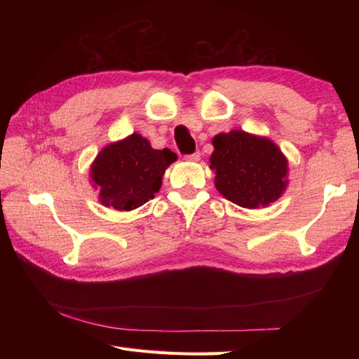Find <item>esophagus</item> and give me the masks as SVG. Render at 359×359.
I'll return each instance as SVG.
<instances>
[{"label":"esophagus","mask_w":359,"mask_h":359,"mask_svg":"<svg viewBox=\"0 0 359 359\" xmlns=\"http://www.w3.org/2000/svg\"><path fill=\"white\" fill-rule=\"evenodd\" d=\"M185 160H188V162H199V160H201V152L197 151V152H194V154L185 156Z\"/></svg>","instance_id":"1"}]
</instances>
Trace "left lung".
<instances>
[{"label":"left lung","mask_w":359,"mask_h":359,"mask_svg":"<svg viewBox=\"0 0 359 359\" xmlns=\"http://www.w3.org/2000/svg\"><path fill=\"white\" fill-rule=\"evenodd\" d=\"M215 187L242 208H265L288 187V160L269 137L231 129L212 139Z\"/></svg>","instance_id":"1"}]
</instances>
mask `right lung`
Listing matches in <instances>:
<instances>
[{
    "label": "right lung",
    "instance_id": "right-lung-1",
    "mask_svg": "<svg viewBox=\"0 0 359 359\" xmlns=\"http://www.w3.org/2000/svg\"><path fill=\"white\" fill-rule=\"evenodd\" d=\"M175 160L171 149H154L134 133L102 148L89 168L90 184L103 207L131 211L154 199L166 168Z\"/></svg>",
    "mask_w": 359,
    "mask_h": 359
}]
</instances>
